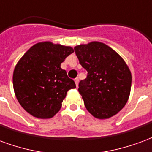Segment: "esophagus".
<instances>
[{
    "label": "esophagus",
    "instance_id": "esophagus-1",
    "mask_svg": "<svg viewBox=\"0 0 152 152\" xmlns=\"http://www.w3.org/2000/svg\"><path fill=\"white\" fill-rule=\"evenodd\" d=\"M75 84H76V86H78V83H79V79H78V77H76L75 79Z\"/></svg>",
    "mask_w": 152,
    "mask_h": 152
}]
</instances>
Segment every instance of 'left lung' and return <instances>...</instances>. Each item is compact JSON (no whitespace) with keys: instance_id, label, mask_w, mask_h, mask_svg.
<instances>
[{"instance_id":"1","label":"left lung","mask_w":152,"mask_h":152,"mask_svg":"<svg viewBox=\"0 0 152 152\" xmlns=\"http://www.w3.org/2000/svg\"><path fill=\"white\" fill-rule=\"evenodd\" d=\"M87 77L78 84L85 107L93 117L108 119L118 113L128 101L132 76L118 53L104 43L93 41L75 47Z\"/></svg>"}]
</instances>
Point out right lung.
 <instances>
[{"mask_svg": "<svg viewBox=\"0 0 152 152\" xmlns=\"http://www.w3.org/2000/svg\"><path fill=\"white\" fill-rule=\"evenodd\" d=\"M73 48L49 41L33 45L15 66L13 86L21 106L33 117L48 119L56 115L69 90L76 87L61 64Z\"/></svg>", "mask_w": 152, "mask_h": 152, "instance_id": "right-lung-1", "label": "right lung"}]
</instances>
